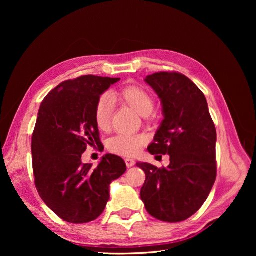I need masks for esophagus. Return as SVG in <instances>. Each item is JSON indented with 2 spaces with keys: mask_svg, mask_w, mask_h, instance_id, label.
<instances>
[{
  "mask_svg": "<svg viewBox=\"0 0 256 256\" xmlns=\"http://www.w3.org/2000/svg\"><path fill=\"white\" fill-rule=\"evenodd\" d=\"M125 162H126L127 168H132L136 164V161L134 159H131V158H126Z\"/></svg>",
  "mask_w": 256,
  "mask_h": 256,
  "instance_id": "obj_1",
  "label": "esophagus"
}]
</instances>
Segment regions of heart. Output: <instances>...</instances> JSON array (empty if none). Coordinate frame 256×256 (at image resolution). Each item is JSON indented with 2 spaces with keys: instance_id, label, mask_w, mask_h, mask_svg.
Listing matches in <instances>:
<instances>
[{
  "instance_id": "b5f03b06",
  "label": "heart",
  "mask_w": 256,
  "mask_h": 256,
  "mask_svg": "<svg viewBox=\"0 0 256 256\" xmlns=\"http://www.w3.org/2000/svg\"><path fill=\"white\" fill-rule=\"evenodd\" d=\"M125 104L140 115L148 118L154 109V98L150 92L138 85H129L120 90L111 92L99 99L95 109V122L97 127L108 131L111 127V118L114 104ZM147 138L144 134H120L110 141L109 148L112 152L124 157H134L142 150Z\"/></svg>"
}]
</instances>
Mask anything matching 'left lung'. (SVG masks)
<instances>
[{
	"mask_svg": "<svg viewBox=\"0 0 256 256\" xmlns=\"http://www.w3.org/2000/svg\"><path fill=\"white\" fill-rule=\"evenodd\" d=\"M145 82L160 98L164 118L147 150L152 154H168L170 166L159 168L138 162L146 175L141 200L154 218L180 222L202 207L212 189L216 127L202 90L186 76L156 72Z\"/></svg>",
	"mask_w": 256,
	"mask_h": 256,
	"instance_id": "8db88e82",
	"label": "left lung"
}]
</instances>
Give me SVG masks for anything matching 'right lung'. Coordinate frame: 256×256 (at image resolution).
Segmentation results:
<instances>
[{
    "instance_id": "obj_1",
    "label": "right lung",
    "mask_w": 256,
    "mask_h": 256,
    "mask_svg": "<svg viewBox=\"0 0 256 256\" xmlns=\"http://www.w3.org/2000/svg\"><path fill=\"white\" fill-rule=\"evenodd\" d=\"M120 80L88 74L62 82L38 111L32 136L35 186L46 205L69 223L97 219L110 198L111 182L126 172L116 154H106L96 168L81 160L88 145L102 144L95 109Z\"/></svg>"
}]
</instances>
